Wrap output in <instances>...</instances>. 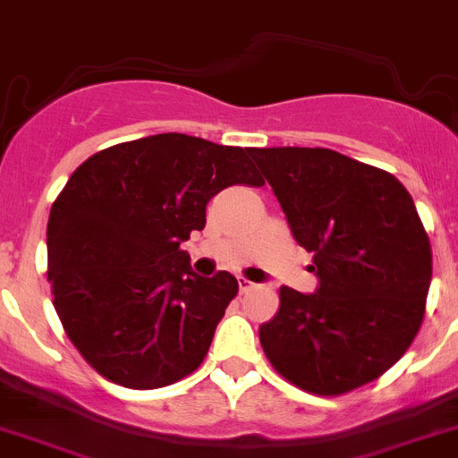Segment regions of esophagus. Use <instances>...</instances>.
<instances>
[{
    "label": "esophagus",
    "mask_w": 458,
    "mask_h": 458,
    "mask_svg": "<svg viewBox=\"0 0 458 458\" xmlns=\"http://www.w3.org/2000/svg\"><path fill=\"white\" fill-rule=\"evenodd\" d=\"M237 282H239V292H242V293L250 292V289L255 287V282L246 280V277H243V276H239V277H237Z\"/></svg>",
    "instance_id": "esophagus-1"
}]
</instances>
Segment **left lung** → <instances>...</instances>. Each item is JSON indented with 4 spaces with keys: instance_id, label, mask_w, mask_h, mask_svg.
<instances>
[{
    "instance_id": "obj_1",
    "label": "left lung",
    "mask_w": 458,
    "mask_h": 458,
    "mask_svg": "<svg viewBox=\"0 0 458 458\" xmlns=\"http://www.w3.org/2000/svg\"><path fill=\"white\" fill-rule=\"evenodd\" d=\"M293 239L311 253L314 293L280 289L259 327L273 369L316 395L373 382L425 318L429 237L395 176L332 148H250Z\"/></svg>"
}]
</instances>
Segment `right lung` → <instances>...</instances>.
I'll return each mask as SVG.
<instances>
[{"instance_id": "add662e5", "label": "right lung", "mask_w": 458, "mask_h": 458, "mask_svg": "<svg viewBox=\"0 0 458 458\" xmlns=\"http://www.w3.org/2000/svg\"><path fill=\"white\" fill-rule=\"evenodd\" d=\"M249 148L160 132L94 153L51 205L47 259L55 314L97 373L160 388L208 354L237 277L196 276L181 243L209 199L264 185Z\"/></svg>"}]
</instances>
